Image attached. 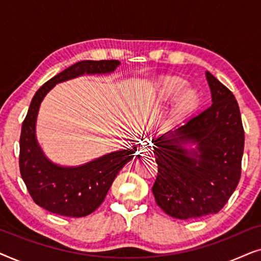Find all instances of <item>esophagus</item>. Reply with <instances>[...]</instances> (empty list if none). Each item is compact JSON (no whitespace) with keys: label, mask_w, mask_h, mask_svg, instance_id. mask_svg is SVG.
Returning <instances> with one entry per match:
<instances>
[{"label":"esophagus","mask_w":261,"mask_h":261,"mask_svg":"<svg viewBox=\"0 0 261 261\" xmlns=\"http://www.w3.org/2000/svg\"><path fill=\"white\" fill-rule=\"evenodd\" d=\"M139 153H140V154H141V155H148V154H149V149L142 148V149H141V151H140V152H139Z\"/></svg>","instance_id":"obj_1"}]
</instances>
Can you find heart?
Here are the masks:
<instances>
[{
    "label": "heart",
    "instance_id": "b5f03b06",
    "mask_svg": "<svg viewBox=\"0 0 261 261\" xmlns=\"http://www.w3.org/2000/svg\"><path fill=\"white\" fill-rule=\"evenodd\" d=\"M171 99L173 101L167 116V126L171 128L187 123L201 103L198 91L188 87L187 78L178 74H166L158 78L149 88L146 102L148 106L156 107Z\"/></svg>",
    "mask_w": 261,
    "mask_h": 261
}]
</instances>
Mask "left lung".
Returning <instances> with one entry per match:
<instances>
[{"instance_id":"8db88e82","label":"left lung","mask_w":261,"mask_h":261,"mask_svg":"<svg viewBox=\"0 0 261 261\" xmlns=\"http://www.w3.org/2000/svg\"><path fill=\"white\" fill-rule=\"evenodd\" d=\"M205 76L213 105L153 140L158 174L152 191L156 204L174 219L219 213L241 176L245 132L239 105L217 78L208 71Z\"/></svg>"}]
</instances>
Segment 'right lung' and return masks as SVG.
<instances>
[{"label":"right lung","mask_w":261,"mask_h":261,"mask_svg":"<svg viewBox=\"0 0 261 261\" xmlns=\"http://www.w3.org/2000/svg\"><path fill=\"white\" fill-rule=\"evenodd\" d=\"M119 65V60H82L46 82L32 98L21 128L20 173L33 201L49 213L83 217L95 212L137 147L108 153L81 166L57 165L46 158L35 135L40 103L56 84L83 74L112 73Z\"/></svg>","instance_id":"obj_1"}]
</instances>
